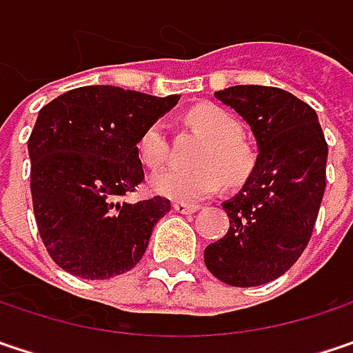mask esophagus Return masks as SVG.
I'll list each match as a JSON object with an SVG mask.
<instances>
[{
	"label": "esophagus",
	"instance_id": "esophagus-1",
	"mask_svg": "<svg viewBox=\"0 0 353 353\" xmlns=\"http://www.w3.org/2000/svg\"><path fill=\"white\" fill-rule=\"evenodd\" d=\"M174 210H176L177 214H194L198 206H194V204H183V202H176L174 204Z\"/></svg>",
	"mask_w": 353,
	"mask_h": 353
}]
</instances>
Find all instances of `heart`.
Masks as SVG:
<instances>
[{
  "mask_svg": "<svg viewBox=\"0 0 353 353\" xmlns=\"http://www.w3.org/2000/svg\"><path fill=\"white\" fill-rule=\"evenodd\" d=\"M194 127L208 139L198 153V168H170L151 176L149 185L155 194L176 202H198L220 190L222 179L239 185L254 168V153L241 139L239 121L220 107L200 105L190 112ZM137 151L147 165L159 168L170 155L165 127L161 121L151 123L137 141Z\"/></svg>",
  "mask_w": 353,
  "mask_h": 353,
  "instance_id": "heart-1",
  "label": "heart"
}]
</instances>
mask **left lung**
<instances>
[{
	"mask_svg": "<svg viewBox=\"0 0 353 353\" xmlns=\"http://www.w3.org/2000/svg\"><path fill=\"white\" fill-rule=\"evenodd\" d=\"M250 127L256 163L222 202L230 228L204 250L208 271L232 287L271 283L301 256L325 192L327 143L313 111L274 86L239 84L214 92Z\"/></svg>",
	"mask_w": 353,
	"mask_h": 353,
	"instance_id": "8db88e82",
	"label": "left lung"
}]
</instances>
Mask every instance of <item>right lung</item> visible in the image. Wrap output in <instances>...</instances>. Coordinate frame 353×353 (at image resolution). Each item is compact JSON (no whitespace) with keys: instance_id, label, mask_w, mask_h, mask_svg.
Returning <instances> with one entry per match:
<instances>
[{"instance_id":"right-lung-1","label":"right lung","mask_w":353,"mask_h":353,"mask_svg":"<svg viewBox=\"0 0 353 353\" xmlns=\"http://www.w3.org/2000/svg\"><path fill=\"white\" fill-rule=\"evenodd\" d=\"M179 94L151 97L109 84L72 88L38 112L28 141L32 202L42 242L58 267L111 279L145 254L172 204L155 196L121 202L143 181L137 141Z\"/></svg>"}]
</instances>
